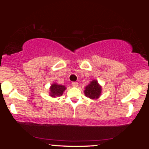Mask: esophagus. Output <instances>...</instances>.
I'll return each instance as SVG.
<instances>
[{"label": "esophagus", "mask_w": 149, "mask_h": 149, "mask_svg": "<svg viewBox=\"0 0 149 149\" xmlns=\"http://www.w3.org/2000/svg\"><path fill=\"white\" fill-rule=\"evenodd\" d=\"M72 85L73 87H76L78 86V83H77V82H72Z\"/></svg>", "instance_id": "esophagus-1"}]
</instances>
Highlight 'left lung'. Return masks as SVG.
I'll return each instance as SVG.
<instances>
[{"label": "left lung", "mask_w": 149, "mask_h": 149, "mask_svg": "<svg viewBox=\"0 0 149 149\" xmlns=\"http://www.w3.org/2000/svg\"><path fill=\"white\" fill-rule=\"evenodd\" d=\"M102 86L97 80L93 79L86 87H85V95L91 100L98 99L102 94Z\"/></svg>", "instance_id": "obj_1"}]
</instances>
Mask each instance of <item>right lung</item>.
Masks as SVG:
<instances>
[{
	"mask_svg": "<svg viewBox=\"0 0 149 149\" xmlns=\"http://www.w3.org/2000/svg\"><path fill=\"white\" fill-rule=\"evenodd\" d=\"M66 89V87L63 85H58V83H54L49 87V95L52 97L61 96Z\"/></svg>",
	"mask_w": 149,
	"mask_h": 149,
	"instance_id": "right-lung-1",
	"label": "right lung"
}]
</instances>
